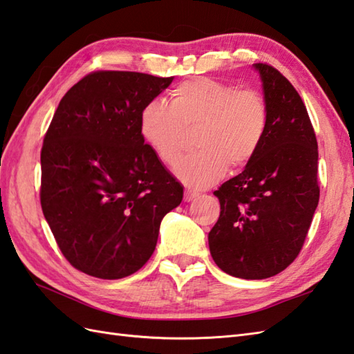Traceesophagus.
Instances as JSON below:
<instances>
[{"label": "esophagus", "instance_id": "34e87169", "mask_svg": "<svg viewBox=\"0 0 354 354\" xmlns=\"http://www.w3.org/2000/svg\"><path fill=\"white\" fill-rule=\"evenodd\" d=\"M196 196H197V193H196V192L185 190V193H184V201H185V202H190V201H193V199H194Z\"/></svg>", "mask_w": 354, "mask_h": 354}]
</instances>
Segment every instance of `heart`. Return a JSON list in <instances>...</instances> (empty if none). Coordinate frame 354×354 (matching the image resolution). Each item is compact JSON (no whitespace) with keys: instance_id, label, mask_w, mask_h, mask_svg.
Returning <instances> with one entry per match:
<instances>
[{"instance_id":"obj_1","label":"heart","mask_w":354,"mask_h":354,"mask_svg":"<svg viewBox=\"0 0 354 354\" xmlns=\"http://www.w3.org/2000/svg\"><path fill=\"white\" fill-rule=\"evenodd\" d=\"M268 127L266 97L254 88H236L212 78L184 81L170 92L169 104L147 102L138 118L145 142L166 164H174L187 147L188 133L199 128L202 149L180 160L175 176L192 188L214 184L231 164H249L264 142Z\"/></svg>"}]
</instances>
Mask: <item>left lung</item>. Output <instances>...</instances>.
Masks as SVG:
<instances>
[{"label":"left lung","mask_w":354,"mask_h":354,"mask_svg":"<svg viewBox=\"0 0 354 354\" xmlns=\"http://www.w3.org/2000/svg\"><path fill=\"white\" fill-rule=\"evenodd\" d=\"M268 106L254 158L214 194L220 217L208 234L220 270L240 279L281 273L305 243L319 199L318 146L297 90L273 66L253 64Z\"/></svg>","instance_id":"obj_1"}]
</instances>
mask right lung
I'll list each match as a JSON object with an SVG mask.
<instances>
[{
  "mask_svg": "<svg viewBox=\"0 0 354 354\" xmlns=\"http://www.w3.org/2000/svg\"><path fill=\"white\" fill-rule=\"evenodd\" d=\"M174 77L100 71L69 88L44 138L40 203L71 264L100 279L136 273L184 187L140 134L143 106Z\"/></svg>",
  "mask_w": 354,
  "mask_h": 354,
  "instance_id": "1",
  "label": "right lung"
}]
</instances>
